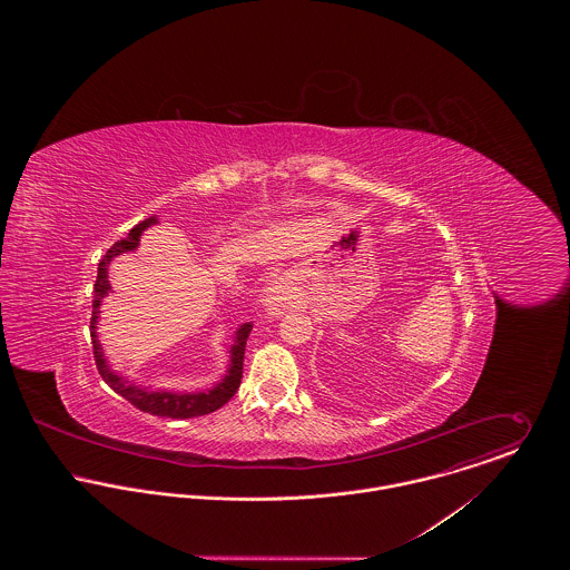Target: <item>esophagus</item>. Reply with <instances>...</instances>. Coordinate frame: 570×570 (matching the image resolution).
<instances>
[{
	"label": "esophagus",
	"instance_id": "1",
	"mask_svg": "<svg viewBox=\"0 0 570 570\" xmlns=\"http://www.w3.org/2000/svg\"><path fill=\"white\" fill-rule=\"evenodd\" d=\"M292 285L285 276H278L276 281H272L265 289H263V296H261V303L263 307L267 309V314L272 316H283L285 312H289L292 307Z\"/></svg>",
	"mask_w": 570,
	"mask_h": 570
}]
</instances>
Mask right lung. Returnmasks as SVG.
Returning <instances> with one entry per match:
<instances>
[{
	"mask_svg": "<svg viewBox=\"0 0 570 570\" xmlns=\"http://www.w3.org/2000/svg\"><path fill=\"white\" fill-rule=\"evenodd\" d=\"M158 217H149L145 222H140L136 228L129 230V237L122 242H116L107 249V254L102 256V261L98 263V276H96V285H94V305H91V323H89V333H91V344H94V360L98 366L100 377L120 395L125 397L129 404L156 414V416H168V419H190V416H202L208 412H215L217 407L228 404L233 400V395L237 393L239 384H242V375H244V355L245 342L247 335L252 331V323L237 328L235 340L228 348L230 362H228V371L226 375L210 386L208 391H195V393H186V391H168V389H149V386H138L134 380L116 373L102 351V344L98 340V318H100V305L102 298L111 294V283H109V263L127 252L138 249L140 239L145 235V230H149L151 226H158Z\"/></svg>",
	"mask_w": 570,
	"mask_h": 570,
	"instance_id": "1",
	"label": "right lung"
}]
</instances>
